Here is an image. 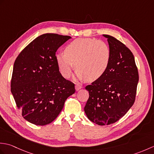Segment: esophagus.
Returning a JSON list of instances; mask_svg holds the SVG:
<instances>
[{
  "mask_svg": "<svg viewBox=\"0 0 154 154\" xmlns=\"http://www.w3.org/2000/svg\"><path fill=\"white\" fill-rule=\"evenodd\" d=\"M82 87H83L81 85H75V90L77 91H79V89H81Z\"/></svg>",
  "mask_w": 154,
  "mask_h": 154,
  "instance_id": "obj_1",
  "label": "esophagus"
}]
</instances>
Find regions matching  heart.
<instances>
[{
    "instance_id": "b5f03b06",
    "label": "heart",
    "mask_w": 154,
    "mask_h": 154,
    "mask_svg": "<svg viewBox=\"0 0 154 154\" xmlns=\"http://www.w3.org/2000/svg\"><path fill=\"white\" fill-rule=\"evenodd\" d=\"M110 57V48L104 42L93 38H78L65 47V52L57 54L56 61L65 78L70 77L75 66L80 79L92 82L105 73Z\"/></svg>"
}]
</instances>
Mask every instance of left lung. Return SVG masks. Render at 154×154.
I'll list each match as a JSON object with an SVG mask.
<instances>
[{
  "instance_id": "left-lung-1",
  "label": "left lung",
  "mask_w": 154,
  "mask_h": 154,
  "mask_svg": "<svg viewBox=\"0 0 154 154\" xmlns=\"http://www.w3.org/2000/svg\"><path fill=\"white\" fill-rule=\"evenodd\" d=\"M107 38L110 64L102 77L86 86L89 97L84 108L87 116L99 125H109L125 115L134 103L139 80L134 55L120 41Z\"/></svg>"
}]
</instances>
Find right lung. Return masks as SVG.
I'll list each match as a JSON object with an SVG mask.
<instances>
[{
  "mask_svg": "<svg viewBox=\"0 0 154 154\" xmlns=\"http://www.w3.org/2000/svg\"><path fill=\"white\" fill-rule=\"evenodd\" d=\"M69 35L44 34L30 42L16 57L11 92L18 109L28 122L44 126L56 119L75 84L59 71L55 52Z\"/></svg>",
  "mask_w": 154,
  "mask_h": 154,
  "instance_id": "1",
  "label": "right lung"
}]
</instances>
